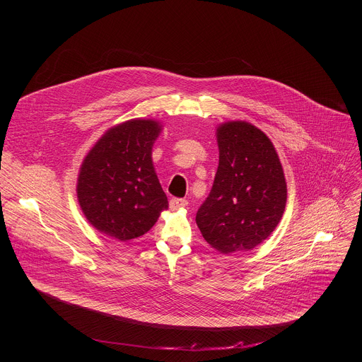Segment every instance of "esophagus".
<instances>
[{"label":"esophagus","mask_w":362,"mask_h":362,"mask_svg":"<svg viewBox=\"0 0 362 362\" xmlns=\"http://www.w3.org/2000/svg\"><path fill=\"white\" fill-rule=\"evenodd\" d=\"M170 209L176 211V209H182V208H186V206L189 204V202L186 199H177V197H173L170 200Z\"/></svg>","instance_id":"34e87169"}]
</instances>
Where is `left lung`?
Segmentation results:
<instances>
[{"label":"left lung","instance_id":"left-lung-1","mask_svg":"<svg viewBox=\"0 0 362 362\" xmlns=\"http://www.w3.org/2000/svg\"><path fill=\"white\" fill-rule=\"evenodd\" d=\"M216 140L219 166L196 223L221 253L252 250L271 236L285 212L284 169L271 139L245 120L221 123Z\"/></svg>","mask_w":362,"mask_h":362}]
</instances>
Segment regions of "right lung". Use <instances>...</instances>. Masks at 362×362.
<instances>
[{"instance_id":"right-lung-1","label":"right lung","mask_w":362,"mask_h":362,"mask_svg":"<svg viewBox=\"0 0 362 362\" xmlns=\"http://www.w3.org/2000/svg\"><path fill=\"white\" fill-rule=\"evenodd\" d=\"M163 130L154 119H132L105 132L86 154L77 200L88 223L126 242L147 233L169 208L153 166V144Z\"/></svg>"}]
</instances>
